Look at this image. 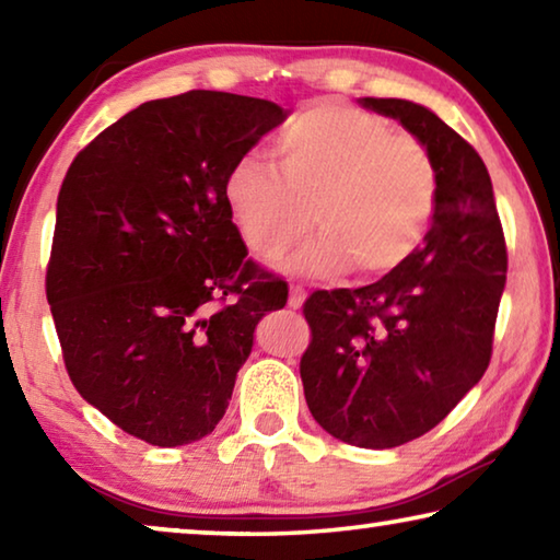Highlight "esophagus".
<instances>
[{
  "mask_svg": "<svg viewBox=\"0 0 560 560\" xmlns=\"http://www.w3.org/2000/svg\"><path fill=\"white\" fill-rule=\"evenodd\" d=\"M303 299H306V291H303L301 283H291V289H289V306L291 308H301L303 306Z\"/></svg>",
  "mask_w": 560,
  "mask_h": 560,
  "instance_id": "esophagus-1",
  "label": "esophagus"
}]
</instances>
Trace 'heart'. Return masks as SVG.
Returning <instances> with one entry per match:
<instances>
[{"label": "heart", "instance_id": "obj_1", "mask_svg": "<svg viewBox=\"0 0 560 560\" xmlns=\"http://www.w3.org/2000/svg\"><path fill=\"white\" fill-rule=\"evenodd\" d=\"M279 173L244 155L224 177L236 234L254 257L279 261L311 232L293 261L303 273L360 279L390 273L430 232L440 200L432 150L412 132L348 103L296 113L277 140Z\"/></svg>", "mask_w": 560, "mask_h": 560}]
</instances>
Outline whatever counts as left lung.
Here are the masks:
<instances>
[{
	"label": "left lung",
	"instance_id": "1",
	"mask_svg": "<svg viewBox=\"0 0 560 560\" xmlns=\"http://www.w3.org/2000/svg\"><path fill=\"white\" fill-rule=\"evenodd\" d=\"M360 103L432 150L438 210L402 267L368 287L311 293L303 303L311 343L299 368L320 428L353 447L390 450L438 428L481 381L509 257L477 150L412 101Z\"/></svg>",
	"mask_w": 560,
	"mask_h": 560
}]
</instances>
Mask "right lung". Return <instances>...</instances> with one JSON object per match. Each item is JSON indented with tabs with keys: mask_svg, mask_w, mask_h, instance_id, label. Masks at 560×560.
<instances>
[{
	"mask_svg": "<svg viewBox=\"0 0 560 560\" xmlns=\"http://www.w3.org/2000/svg\"><path fill=\"white\" fill-rule=\"evenodd\" d=\"M287 118L264 98L148 101L73 158L46 267L63 365L86 402L155 447L224 417L254 328L287 281L246 259L224 177Z\"/></svg>",
	"mask_w": 560,
	"mask_h": 560,
	"instance_id": "add662e5",
	"label": "right lung"
}]
</instances>
